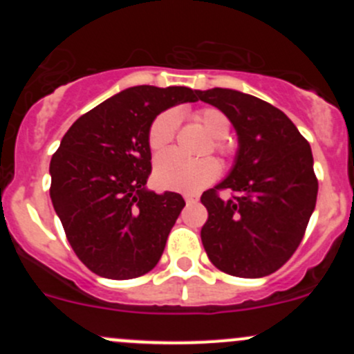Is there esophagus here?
Listing matches in <instances>:
<instances>
[{
  "mask_svg": "<svg viewBox=\"0 0 354 354\" xmlns=\"http://www.w3.org/2000/svg\"><path fill=\"white\" fill-rule=\"evenodd\" d=\"M183 197H185V200H187V203H192V202H197V200H198V197H197V195H194V194H185V195H183Z\"/></svg>",
  "mask_w": 354,
  "mask_h": 354,
  "instance_id": "1",
  "label": "esophagus"
}]
</instances>
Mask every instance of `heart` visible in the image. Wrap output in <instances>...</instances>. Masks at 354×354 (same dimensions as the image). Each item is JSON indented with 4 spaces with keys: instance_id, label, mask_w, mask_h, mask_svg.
<instances>
[{
    "instance_id": "heart-1",
    "label": "heart",
    "mask_w": 354,
    "mask_h": 354,
    "mask_svg": "<svg viewBox=\"0 0 354 354\" xmlns=\"http://www.w3.org/2000/svg\"><path fill=\"white\" fill-rule=\"evenodd\" d=\"M197 123L202 124L212 137V151L217 152L224 159H231L234 156L233 142L227 140L230 133V118L217 108H200L192 113ZM178 130V116L174 111L166 109L159 113L151 121L147 130V144L154 154L166 151L174 140ZM209 147V149H210ZM221 167L212 157L202 159H188L176 152H167L157 159L154 167V180L164 190L185 192L195 194L203 187L217 180Z\"/></svg>"
}]
</instances>
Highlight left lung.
<instances>
[{
    "label": "left lung",
    "instance_id": "obj_1",
    "mask_svg": "<svg viewBox=\"0 0 354 354\" xmlns=\"http://www.w3.org/2000/svg\"><path fill=\"white\" fill-rule=\"evenodd\" d=\"M198 99L230 118L240 142L230 176L200 197L209 212L203 248L230 276H269L296 252L315 209L312 149L283 111L255 95L217 87ZM223 189L230 201L220 198Z\"/></svg>",
    "mask_w": 354,
    "mask_h": 354
}]
</instances>
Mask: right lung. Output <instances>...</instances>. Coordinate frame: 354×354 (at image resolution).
<instances>
[{
	"label": "right lung",
	"instance_id": "obj_1",
	"mask_svg": "<svg viewBox=\"0 0 354 354\" xmlns=\"http://www.w3.org/2000/svg\"><path fill=\"white\" fill-rule=\"evenodd\" d=\"M188 87H130L78 118L53 154V207L87 269L133 279L159 262L185 200L145 190L152 171L147 130L164 109L198 101Z\"/></svg>",
	"mask_w": 354,
	"mask_h": 354
}]
</instances>
